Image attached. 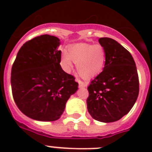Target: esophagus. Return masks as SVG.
<instances>
[{
	"instance_id": "34e87169",
	"label": "esophagus",
	"mask_w": 152,
	"mask_h": 152,
	"mask_svg": "<svg viewBox=\"0 0 152 152\" xmlns=\"http://www.w3.org/2000/svg\"><path fill=\"white\" fill-rule=\"evenodd\" d=\"M76 81L78 82L80 88H85V87H87V85H88L87 83H84V82H83L82 80H80V79H76Z\"/></svg>"
}]
</instances>
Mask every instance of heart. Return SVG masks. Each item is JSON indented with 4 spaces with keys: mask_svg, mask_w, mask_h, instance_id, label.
Instances as JSON below:
<instances>
[{
    "mask_svg": "<svg viewBox=\"0 0 152 152\" xmlns=\"http://www.w3.org/2000/svg\"><path fill=\"white\" fill-rule=\"evenodd\" d=\"M106 59V50L100 44L76 43L69 47V53H63L62 64L66 71H70L73 61L80 76L91 78L101 72Z\"/></svg>",
    "mask_w": 152,
    "mask_h": 152,
    "instance_id": "1",
    "label": "heart"
}]
</instances>
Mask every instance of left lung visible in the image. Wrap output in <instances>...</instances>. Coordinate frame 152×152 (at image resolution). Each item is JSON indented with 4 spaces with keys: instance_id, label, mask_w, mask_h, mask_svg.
Masks as SVG:
<instances>
[{
    "instance_id": "1",
    "label": "left lung",
    "mask_w": 152,
    "mask_h": 152,
    "mask_svg": "<svg viewBox=\"0 0 152 152\" xmlns=\"http://www.w3.org/2000/svg\"><path fill=\"white\" fill-rule=\"evenodd\" d=\"M106 50L103 70L88 87V110L95 120L113 122L126 115L139 95V77L133 57L118 42L100 38Z\"/></svg>"
}]
</instances>
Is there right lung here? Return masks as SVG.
I'll use <instances>...</instances> for the list:
<instances>
[{"label":"right lung","instance_id":"add662e5","mask_svg":"<svg viewBox=\"0 0 152 152\" xmlns=\"http://www.w3.org/2000/svg\"><path fill=\"white\" fill-rule=\"evenodd\" d=\"M60 39L43 34L27 41L16 55L11 72L14 101L28 118L53 121L61 118L65 104L78 89L75 77L60 64Z\"/></svg>","mask_w":152,"mask_h":152}]
</instances>
